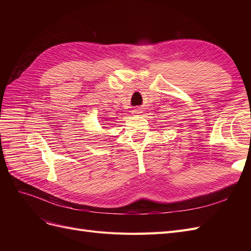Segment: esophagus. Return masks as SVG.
Here are the masks:
<instances>
[{"label": "esophagus", "instance_id": "34e87169", "mask_svg": "<svg viewBox=\"0 0 251 251\" xmlns=\"http://www.w3.org/2000/svg\"><path fill=\"white\" fill-rule=\"evenodd\" d=\"M135 112H138V111H135Z\"/></svg>", "mask_w": 251, "mask_h": 251}]
</instances>
